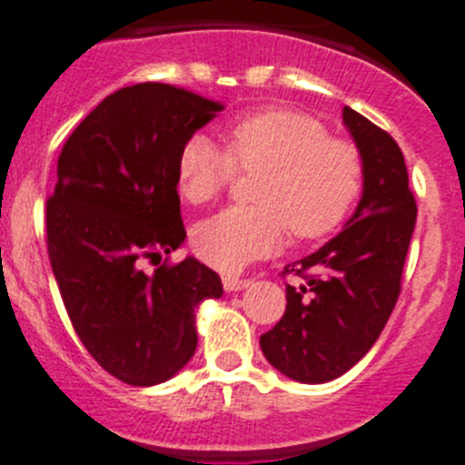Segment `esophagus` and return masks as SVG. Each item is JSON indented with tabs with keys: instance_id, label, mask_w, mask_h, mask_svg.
<instances>
[{
	"instance_id": "esophagus-1",
	"label": "esophagus",
	"mask_w": 465,
	"mask_h": 465,
	"mask_svg": "<svg viewBox=\"0 0 465 465\" xmlns=\"http://www.w3.org/2000/svg\"><path fill=\"white\" fill-rule=\"evenodd\" d=\"M251 285V279H242V276H223V288L228 292H237V291H244V288H249Z\"/></svg>"
}]
</instances>
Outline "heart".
I'll use <instances>...</instances> for the list:
<instances>
[{
	"instance_id": "obj_1",
	"label": "heart",
	"mask_w": 465,
	"mask_h": 465,
	"mask_svg": "<svg viewBox=\"0 0 465 465\" xmlns=\"http://www.w3.org/2000/svg\"><path fill=\"white\" fill-rule=\"evenodd\" d=\"M225 147L195 134L174 163L177 189L191 204L223 193L237 168L265 170L255 184L258 204H232L193 228L195 253L216 270L237 272L274 253L285 230L297 240L327 235L361 189L360 149L331 138L311 114L283 108L244 114L225 129Z\"/></svg>"
}]
</instances>
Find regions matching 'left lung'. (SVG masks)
Listing matches in <instances>:
<instances>
[{
	"instance_id": "left-lung-1",
	"label": "left lung",
	"mask_w": 465,
	"mask_h": 465,
	"mask_svg": "<svg viewBox=\"0 0 465 465\" xmlns=\"http://www.w3.org/2000/svg\"><path fill=\"white\" fill-rule=\"evenodd\" d=\"M343 124L361 156V200L339 235L283 267L304 283L285 285L283 318L261 336L267 361L309 385L343 376L385 330L417 219L397 140L348 105Z\"/></svg>"
}]
</instances>
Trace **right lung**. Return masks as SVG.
Instances as JSON below:
<instances>
[{
	"label": "right lung",
	"instance_id": "add662e5",
	"mask_svg": "<svg viewBox=\"0 0 465 465\" xmlns=\"http://www.w3.org/2000/svg\"><path fill=\"white\" fill-rule=\"evenodd\" d=\"M221 110L173 84L122 87L59 154L45 204L50 265L83 346L126 385L182 371L198 346L195 306L223 295L219 274L191 255L143 270L184 242L174 163L184 140Z\"/></svg>",
	"mask_w": 465,
	"mask_h": 465
}]
</instances>
